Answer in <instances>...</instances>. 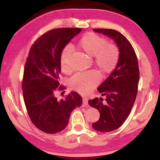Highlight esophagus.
<instances>
[{
  "label": "esophagus",
  "instance_id": "obj_1",
  "mask_svg": "<svg viewBox=\"0 0 160 160\" xmlns=\"http://www.w3.org/2000/svg\"><path fill=\"white\" fill-rule=\"evenodd\" d=\"M83 105L85 107H87L88 106V99L86 98H83Z\"/></svg>",
  "mask_w": 160,
  "mask_h": 160
}]
</instances>
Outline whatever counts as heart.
Instances as JSON below:
<instances>
[{
    "label": "heart",
    "mask_w": 160,
    "mask_h": 160,
    "mask_svg": "<svg viewBox=\"0 0 160 160\" xmlns=\"http://www.w3.org/2000/svg\"><path fill=\"white\" fill-rule=\"evenodd\" d=\"M80 49L86 54L93 57L96 66L103 74H108L117 66L119 59L118 47L109 44L106 38L93 32H88L81 38ZM72 47L68 45L62 49L61 54V66L63 71H69V59ZM100 81L99 73L95 70L86 72H78L69 81L70 88L81 94H88L98 85Z\"/></svg>",
    "instance_id": "b5f03b06"
}]
</instances>
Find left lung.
Returning <instances> with one entry per match:
<instances>
[{
	"label": "left lung",
	"mask_w": 160,
	"mask_h": 160,
	"mask_svg": "<svg viewBox=\"0 0 160 160\" xmlns=\"http://www.w3.org/2000/svg\"><path fill=\"white\" fill-rule=\"evenodd\" d=\"M112 38L118 45L119 59L115 69L98 88L103 98H95L89 105L100 113L98 122L92 124L98 132L107 133L118 129L129 116L138 93L139 71L137 56L127 38L119 32L106 28H94Z\"/></svg>",
	"instance_id": "1"
}]
</instances>
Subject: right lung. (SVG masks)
I'll return each instance as SVG.
<instances>
[{
  "label": "right lung",
  "instance_id": "1",
  "mask_svg": "<svg viewBox=\"0 0 160 160\" xmlns=\"http://www.w3.org/2000/svg\"><path fill=\"white\" fill-rule=\"evenodd\" d=\"M82 30L79 28L52 29L40 37L32 45L24 69L23 98L32 123L42 132L56 133L69 123L71 113L82 104V98L71 91L65 99L58 100L61 54L62 49Z\"/></svg>",
  "mask_w": 160,
  "mask_h": 160
}]
</instances>
